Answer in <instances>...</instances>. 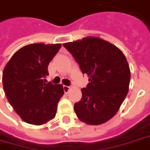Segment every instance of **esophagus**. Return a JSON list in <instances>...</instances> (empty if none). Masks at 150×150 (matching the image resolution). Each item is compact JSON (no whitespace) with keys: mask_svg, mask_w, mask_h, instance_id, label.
Returning <instances> with one entry per match:
<instances>
[{"mask_svg":"<svg viewBox=\"0 0 150 150\" xmlns=\"http://www.w3.org/2000/svg\"><path fill=\"white\" fill-rule=\"evenodd\" d=\"M63 90H64L65 93H68L69 92V90H70V86H63Z\"/></svg>","mask_w":150,"mask_h":150,"instance_id":"obj_1","label":"esophagus"}]
</instances>
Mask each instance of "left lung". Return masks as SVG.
Here are the masks:
<instances>
[{
    "mask_svg": "<svg viewBox=\"0 0 150 150\" xmlns=\"http://www.w3.org/2000/svg\"><path fill=\"white\" fill-rule=\"evenodd\" d=\"M89 83L74 105L77 117L91 125L107 122L118 112L128 93L131 73L122 51L98 37L65 43Z\"/></svg>",
    "mask_w": 150,
    "mask_h": 150,
    "instance_id": "1",
    "label": "left lung"
}]
</instances>
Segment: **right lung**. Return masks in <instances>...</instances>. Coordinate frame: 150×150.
<instances>
[{
  "instance_id": "1",
  "label": "right lung",
  "mask_w": 150,
  "mask_h": 150,
  "mask_svg": "<svg viewBox=\"0 0 150 150\" xmlns=\"http://www.w3.org/2000/svg\"><path fill=\"white\" fill-rule=\"evenodd\" d=\"M60 44H31L13 54L3 71L2 82L9 104L30 124L41 125L54 119L64 94L61 84L46 82L48 66Z\"/></svg>"
}]
</instances>
